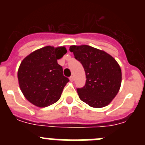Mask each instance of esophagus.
<instances>
[{"instance_id": "obj_1", "label": "esophagus", "mask_w": 145, "mask_h": 145, "mask_svg": "<svg viewBox=\"0 0 145 145\" xmlns=\"http://www.w3.org/2000/svg\"><path fill=\"white\" fill-rule=\"evenodd\" d=\"M69 80H70V81H71V82H73V81H74V77H73L72 76H70L69 77Z\"/></svg>"}]
</instances>
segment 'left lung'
<instances>
[{
	"mask_svg": "<svg viewBox=\"0 0 145 145\" xmlns=\"http://www.w3.org/2000/svg\"><path fill=\"white\" fill-rule=\"evenodd\" d=\"M69 50L82 64L87 78L84 87L77 89L79 98L91 107L107 106L121 88L119 64L112 55L89 45H71Z\"/></svg>",
	"mask_w": 145,
	"mask_h": 145,
	"instance_id": "left-lung-1",
	"label": "left lung"
}]
</instances>
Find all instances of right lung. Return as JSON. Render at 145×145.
I'll return each mask as SVG.
<instances>
[{
	"mask_svg": "<svg viewBox=\"0 0 145 145\" xmlns=\"http://www.w3.org/2000/svg\"><path fill=\"white\" fill-rule=\"evenodd\" d=\"M64 46H45L33 51L20 64L17 72L19 85L25 98L39 107H45L60 98L69 82L57 63L67 53Z\"/></svg>",
	"mask_w": 145,
	"mask_h": 145,
	"instance_id": "add662e5",
	"label": "right lung"
}]
</instances>
